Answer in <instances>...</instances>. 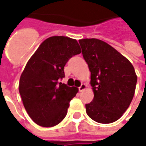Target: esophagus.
<instances>
[{"instance_id": "1", "label": "esophagus", "mask_w": 146, "mask_h": 146, "mask_svg": "<svg viewBox=\"0 0 146 146\" xmlns=\"http://www.w3.org/2000/svg\"><path fill=\"white\" fill-rule=\"evenodd\" d=\"M86 88H87V86H86L85 84H81V85L80 86L79 88H78V89H79V92H83V91H84V90Z\"/></svg>"}]
</instances>
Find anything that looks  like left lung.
I'll return each mask as SVG.
<instances>
[{"label":"left lung","instance_id":"1","mask_svg":"<svg viewBox=\"0 0 146 146\" xmlns=\"http://www.w3.org/2000/svg\"><path fill=\"white\" fill-rule=\"evenodd\" d=\"M79 43L94 92L92 102L85 105L87 114L98 123L115 122L127 110L135 95V69L127 58L101 40L82 39Z\"/></svg>","mask_w":146,"mask_h":146}]
</instances>
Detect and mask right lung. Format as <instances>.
Instances as JSON below:
<instances>
[{"instance_id":"right-lung-1","label":"right lung","mask_w":146,"mask_h":146,"mask_svg":"<svg viewBox=\"0 0 146 146\" xmlns=\"http://www.w3.org/2000/svg\"><path fill=\"white\" fill-rule=\"evenodd\" d=\"M81 52L76 40L54 36L46 39L28 61L20 76L19 93L30 118L36 124L50 127L65 118L70 102L78 89L62 84L64 66Z\"/></svg>"}]
</instances>
